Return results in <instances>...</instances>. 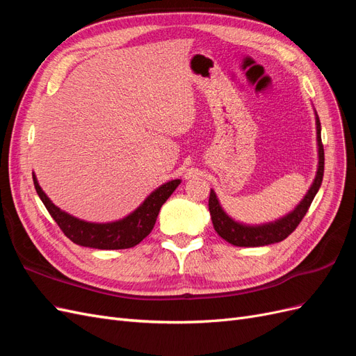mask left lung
Masks as SVG:
<instances>
[{
  "mask_svg": "<svg viewBox=\"0 0 356 356\" xmlns=\"http://www.w3.org/2000/svg\"><path fill=\"white\" fill-rule=\"evenodd\" d=\"M316 141H318V170L314 184L310 186L307 195L305 199L300 202L298 207L285 215L284 218L277 220L275 222H268L263 225H245L238 221L232 220L227 213H225L221 208V204L217 199L213 190H211L209 195V212L213 229L217 232L224 241L234 246H264L281 242L286 239L288 236L293 233L297 225L305 218L306 212L310 208V203L314 202V197L322 184V178H324V145H322L321 139V122L316 114Z\"/></svg>",
  "mask_w": 356,
  "mask_h": 356,
  "instance_id": "left-lung-1",
  "label": "left lung"
}]
</instances>
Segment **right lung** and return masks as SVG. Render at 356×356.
<instances>
[{"mask_svg":"<svg viewBox=\"0 0 356 356\" xmlns=\"http://www.w3.org/2000/svg\"><path fill=\"white\" fill-rule=\"evenodd\" d=\"M32 179H34L37 195L44 203L51 218L56 221L63 234L74 243L96 248V250H126V248H132L145 239L154 227L161 204L181 184V179H172L154 190L144 200L141 207L135 209L131 215H127L126 218L114 222L98 224L75 218L55 207L46 196V193L41 190L34 174H32Z\"/></svg>","mask_w":356,"mask_h":356,"instance_id":"1","label":"right lung"}]
</instances>
